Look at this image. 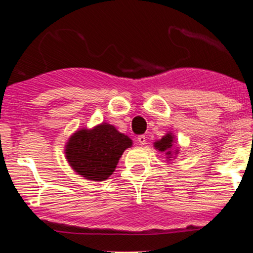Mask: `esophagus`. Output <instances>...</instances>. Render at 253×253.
Segmentation results:
<instances>
[{"instance_id": "esophagus-1", "label": "esophagus", "mask_w": 253, "mask_h": 253, "mask_svg": "<svg viewBox=\"0 0 253 253\" xmlns=\"http://www.w3.org/2000/svg\"><path fill=\"white\" fill-rule=\"evenodd\" d=\"M137 141H138V143L141 145H145L146 144V137L144 135H139L138 137H137Z\"/></svg>"}]
</instances>
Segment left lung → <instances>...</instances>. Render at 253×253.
I'll return each instance as SVG.
<instances>
[{"mask_svg": "<svg viewBox=\"0 0 253 253\" xmlns=\"http://www.w3.org/2000/svg\"><path fill=\"white\" fill-rule=\"evenodd\" d=\"M173 141H174V137L171 132H168L167 135L162 137L161 139H158V141L155 142V148L158 149V150L164 152L165 155H167V158H171L172 157V155H177L178 154V150H174L173 152L171 151L172 150V144H173ZM169 161V160H168Z\"/></svg>", "mask_w": 253, "mask_h": 253, "instance_id": "left-lung-1", "label": "left lung"}]
</instances>
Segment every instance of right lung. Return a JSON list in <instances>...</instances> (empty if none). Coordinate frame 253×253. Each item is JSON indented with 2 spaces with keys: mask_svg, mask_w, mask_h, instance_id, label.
Here are the masks:
<instances>
[{
  "mask_svg": "<svg viewBox=\"0 0 253 253\" xmlns=\"http://www.w3.org/2000/svg\"><path fill=\"white\" fill-rule=\"evenodd\" d=\"M131 145L126 135L111 124L102 123L73 133L64 151L75 172L85 179L102 182L111 176L124 150Z\"/></svg>",
  "mask_w": 253,
  "mask_h": 253,
  "instance_id": "1",
  "label": "right lung"
}]
</instances>
